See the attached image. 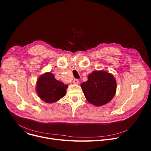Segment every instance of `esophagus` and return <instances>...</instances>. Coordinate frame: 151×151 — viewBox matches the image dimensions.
<instances>
[{
	"label": "esophagus",
	"mask_w": 151,
	"mask_h": 151,
	"mask_svg": "<svg viewBox=\"0 0 151 151\" xmlns=\"http://www.w3.org/2000/svg\"><path fill=\"white\" fill-rule=\"evenodd\" d=\"M73 83L74 84H78L79 83V80H78V79H74L73 80Z\"/></svg>",
	"instance_id": "esophagus-1"
}]
</instances>
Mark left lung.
Wrapping results in <instances>:
<instances>
[{
  "label": "left lung",
  "instance_id": "obj_1",
  "mask_svg": "<svg viewBox=\"0 0 151 151\" xmlns=\"http://www.w3.org/2000/svg\"><path fill=\"white\" fill-rule=\"evenodd\" d=\"M85 97L95 106H102L110 101L116 91V81L113 76L104 71H94L81 85Z\"/></svg>",
  "mask_w": 151,
  "mask_h": 151
}]
</instances>
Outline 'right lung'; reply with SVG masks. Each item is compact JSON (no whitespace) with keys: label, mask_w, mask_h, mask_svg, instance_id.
I'll use <instances>...</instances> for the list:
<instances>
[{"label":"right lung","mask_w":151,"mask_h":151,"mask_svg":"<svg viewBox=\"0 0 151 151\" xmlns=\"http://www.w3.org/2000/svg\"><path fill=\"white\" fill-rule=\"evenodd\" d=\"M67 87V86L57 80L50 73H46L41 76L37 84L38 96L47 103L55 102L64 97Z\"/></svg>","instance_id":"1"}]
</instances>
